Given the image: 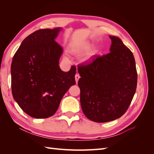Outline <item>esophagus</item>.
Masks as SVG:
<instances>
[{
    "label": "esophagus",
    "instance_id": "esophagus-1",
    "mask_svg": "<svg viewBox=\"0 0 154 154\" xmlns=\"http://www.w3.org/2000/svg\"><path fill=\"white\" fill-rule=\"evenodd\" d=\"M80 75H79L78 74H76V75H75V80H76V83H78V80H79V79H80Z\"/></svg>",
    "mask_w": 154,
    "mask_h": 154
}]
</instances>
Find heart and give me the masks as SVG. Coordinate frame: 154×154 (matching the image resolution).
Here are the masks:
<instances>
[{
  "instance_id": "1",
  "label": "heart",
  "mask_w": 154,
  "mask_h": 154,
  "mask_svg": "<svg viewBox=\"0 0 154 154\" xmlns=\"http://www.w3.org/2000/svg\"><path fill=\"white\" fill-rule=\"evenodd\" d=\"M91 48V45L90 44H85L84 45H82L81 46H79L78 48H75L72 49L71 52L74 54H79L86 52L88 50H89ZM89 57H87V58ZM66 59H67V57H65Z\"/></svg>"
}]
</instances>
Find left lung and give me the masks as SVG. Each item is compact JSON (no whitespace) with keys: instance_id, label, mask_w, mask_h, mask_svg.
Instances as JSON below:
<instances>
[{"instance_id":"8db88e82","label":"left lung","mask_w":154,"mask_h":154,"mask_svg":"<svg viewBox=\"0 0 154 154\" xmlns=\"http://www.w3.org/2000/svg\"><path fill=\"white\" fill-rule=\"evenodd\" d=\"M110 53L80 65L78 85L80 103L86 117L105 123L125 113L136 91L137 74L132 53L119 38L109 36Z\"/></svg>"}]
</instances>
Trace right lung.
I'll list each match as a JSON object with an SVG mask.
<instances>
[{
    "instance_id": "right-lung-1",
    "label": "right lung",
    "mask_w": 154,
    "mask_h": 154,
    "mask_svg": "<svg viewBox=\"0 0 154 154\" xmlns=\"http://www.w3.org/2000/svg\"><path fill=\"white\" fill-rule=\"evenodd\" d=\"M62 27L40 29L22 41L11 66L13 97L31 117L43 119L57 112L63 96L76 84V68L59 66L63 48L55 39Z\"/></svg>"
}]
</instances>
